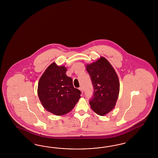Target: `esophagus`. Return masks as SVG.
<instances>
[{"mask_svg": "<svg viewBox=\"0 0 158 158\" xmlns=\"http://www.w3.org/2000/svg\"><path fill=\"white\" fill-rule=\"evenodd\" d=\"M79 90L81 91V93L83 94V87H79Z\"/></svg>", "mask_w": 158, "mask_h": 158, "instance_id": "obj_1", "label": "esophagus"}]
</instances>
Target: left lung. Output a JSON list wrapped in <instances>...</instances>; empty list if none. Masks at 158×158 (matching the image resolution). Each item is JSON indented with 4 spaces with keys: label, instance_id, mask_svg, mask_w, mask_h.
Listing matches in <instances>:
<instances>
[{
    "label": "left lung",
    "instance_id": "obj_1",
    "mask_svg": "<svg viewBox=\"0 0 158 158\" xmlns=\"http://www.w3.org/2000/svg\"><path fill=\"white\" fill-rule=\"evenodd\" d=\"M94 93L89 103L97 115L104 116L113 110L119 93V81L114 68L104 57L86 67Z\"/></svg>",
    "mask_w": 158,
    "mask_h": 158
}]
</instances>
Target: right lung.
Masks as SVG:
<instances>
[{
    "mask_svg": "<svg viewBox=\"0 0 158 158\" xmlns=\"http://www.w3.org/2000/svg\"><path fill=\"white\" fill-rule=\"evenodd\" d=\"M67 68L53 62L39 81L38 94L43 107L57 116L69 112L81 98V91L73 86L72 78L67 77Z\"/></svg>",
    "mask_w": 158,
    "mask_h": 158,
    "instance_id": "1",
    "label": "right lung"
}]
</instances>
